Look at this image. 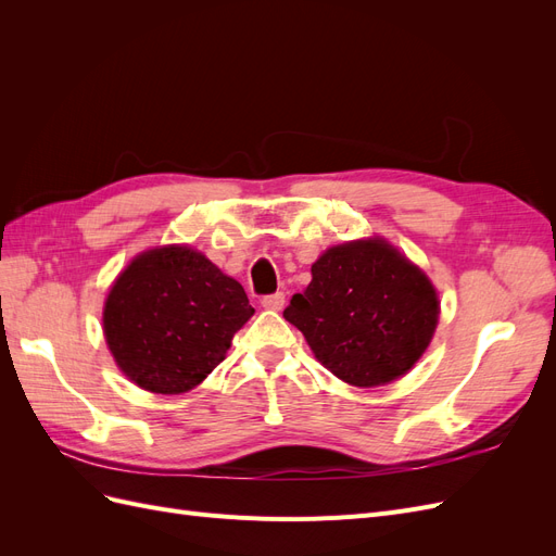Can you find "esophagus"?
<instances>
[{
    "mask_svg": "<svg viewBox=\"0 0 556 556\" xmlns=\"http://www.w3.org/2000/svg\"><path fill=\"white\" fill-rule=\"evenodd\" d=\"M262 306L266 311H282L285 306V294L282 292H276V294H268L262 299Z\"/></svg>",
    "mask_w": 556,
    "mask_h": 556,
    "instance_id": "1",
    "label": "esophagus"
}]
</instances>
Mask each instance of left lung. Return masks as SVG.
<instances>
[{
  "mask_svg": "<svg viewBox=\"0 0 556 556\" xmlns=\"http://www.w3.org/2000/svg\"><path fill=\"white\" fill-rule=\"evenodd\" d=\"M311 274L282 317L336 378L355 387L387 384L425 355L439 325V294L394 245L378 237L333 245Z\"/></svg>",
  "mask_w": 556,
  "mask_h": 556,
  "instance_id": "1",
  "label": "left lung"
}]
</instances>
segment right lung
Listing matches in <instances>:
<instances>
[{
  "label": "right lung",
  "mask_w": 556,
  "mask_h": 556,
  "mask_svg": "<svg viewBox=\"0 0 556 556\" xmlns=\"http://www.w3.org/2000/svg\"><path fill=\"white\" fill-rule=\"evenodd\" d=\"M255 313L241 282L188 245L141 252L115 278L104 336L115 364L155 394L190 392Z\"/></svg>",
  "instance_id": "obj_1"
}]
</instances>
